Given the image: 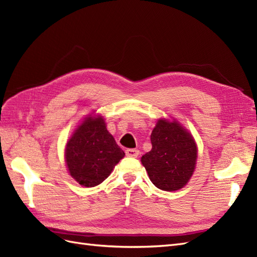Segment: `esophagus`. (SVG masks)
<instances>
[{"label": "esophagus", "instance_id": "1", "mask_svg": "<svg viewBox=\"0 0 257 257\" xmlns=\"http://www.w3.org/2000/svg\"><path fill=\"white\" fill-rule=\"evenodd\" d=\"M127 157H131V158H137L138 154H139V151L137 149H127L125 151Z\"/></svg>", "mask_w": 257, "mask_h": 257}]
</instances>
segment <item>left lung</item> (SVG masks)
<instances>
[{"instance_id": "obj_1", "label": "left lung", "mask_w": 257, "mask_h": 257, "mask_svg": "<svg viewBox=\"0 0 257 257\" xmlns=\"http://www.w3.org/2000/svg\"><path fill=\"white\" fill-rule=\"evenodd\" d=\"M151 151L142 158L150 180L163 191H177L188 183L197 159L193 137L176 121L159 120L151 133Z\"/></svg>"}]
</instances>
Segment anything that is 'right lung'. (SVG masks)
I'll use <instances>...</instances> for the list:
<instances>
[{"label": "right lung", "instance_id": "right-lung-1", "mask_svg": "<svg viewBox=\"0 0 257 257\" xmlns=\"http://www.w3.org/2000/svg\"><path fill=\"white\" fill-rule=\"evenodd\" d=\"M124 155L102 116H88L74 132L65 149L69 174L87 188L102 183Z\"/></svg>", "mask_w": 257, "mask_h": 257}]
</instances>
